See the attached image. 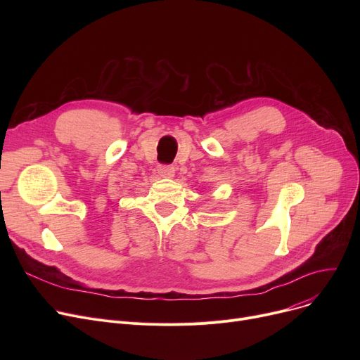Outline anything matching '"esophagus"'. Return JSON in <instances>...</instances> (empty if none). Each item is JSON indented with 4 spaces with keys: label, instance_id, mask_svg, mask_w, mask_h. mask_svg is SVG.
<instances>
[{
    "label": "esophagus",
    "instance_id": "34e87169",
    "mask_svg": "<svg viewBox=\"0 0 360 360\" xmlns=\"http://www.w3.org/2000/svg\"><path fill=\"white\" fill-rule=\"evenodd\" d=\"M158 174L162 178H174L175 176V167L174 166H160L158 169Z\"/></svg>",
    "mask_w": 360,
    "mask_h": 360
}]
</instances>
